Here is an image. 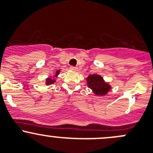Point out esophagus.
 Masks as SVG:
<instances>
[{
    "mask_svg": "<svg viewBox=\"0 0 153 153\" xmlns=\"http://www.w3.org/2000/svg\"><path fill=\"white\" fill-rule=\"evenodd\" d=\"M70 68L71 69V70H74V71L77 70V68L76 67H74V66H71Z\"/></svg>",
    "mask_w": 153,
    "mask_h": 153,
    "instance_id": "1",
    "label": "esophagus"
}]
</instances>
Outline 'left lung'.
<instances>
[{
	"mask_svg": "<svg viewBox=\"0 0 153 153\" xmlns=\"http://www.w3.org/2000/svg\"><path fill=\"white\" fill-rule=\"evenodd\" d=\"M88 87L97 96H104L111 89V85L104 81L102 76L97 74L89 75L86 79Z\"/></svg>",
	"mask_w": 153,
	"mask_h": 153,
	"instance_id": "1",
	"label": "left lung"
}]
</instances>
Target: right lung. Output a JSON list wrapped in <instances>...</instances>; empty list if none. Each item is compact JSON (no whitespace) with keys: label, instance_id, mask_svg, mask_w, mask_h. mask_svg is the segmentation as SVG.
<instances>
[{"label":"right lung","instance_id":"right-lung-1","mask_svg":"<svg viewBox=\"0 0 153 153\" xmlns=\"http://www.w3.org/2000/svg\"><path fill=\"white\" fill-rule=\"evenodd\" d=\"M59 72H60V70H57L56 71V74H55V75H54V77H57V76L59 74ZM55 82H56L55 79H52V78H51V77H48V78L46 79L47 85H51V84H53Z\"/></svg>","mask_w":153,"mask_h":153}]
</instances>
